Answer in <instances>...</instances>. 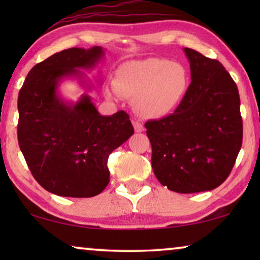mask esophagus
Instances as JSON below:
<instances>
[{
	"mask_svg": "<svg viewBox=\"0 0 260 260\" xmlns=\"http://www.w3.org/2000/svg\"><path fill=\"white\" fill-rule=\"evenodd\" d=\"M133 125H134V129L136 133H142V131L144 130L143 124L138 122V120H133Z\"/></svg>",
	"mask_w": 260,
	"mask_h": 260,
	"instance_id": "obj_1",
	"label": "esophagus"
}]
</instances>
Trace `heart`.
I'll list each match as a JSON object with an SVG mask.
<instances>
[{
    "label": "heart",
    "mask_w": 260,
    "mask_h": 260,
    "mask_svg": "<svg viewBox=\"0 0 260 260\" xmlns=\"http://www.w3.org/2000/svg\"><path fill=\"white\" fill-rule=\"evenodd\" d=\"M188 81L186 67L180 62L162 58L134 60L119 66L106 94L134 99L138 115L157 118L176 108L186 93Z\"/></svg>",
    "instance_id": "obj_1"
}]
</instances>
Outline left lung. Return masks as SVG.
Instances as JSON below:
<instances>
[{
  "instance_id": "obj_1",
  "label": "left lung",
  "mask_w": 260,
  "mask_h": 260,
  "mask_svg": "<svg viewBox=\"0 0 260 260\" xmlns=\"http://www.w3.org/2000/svg\"><path fill=\"white\" fill-rule=\"evenodd\" d=\"M191 83L172 115L144 124L151 167L169 190L199 193L219 187L232 170L243 143L240 98L221 63L183 48Z\"/></svg>"
}]
</instances>
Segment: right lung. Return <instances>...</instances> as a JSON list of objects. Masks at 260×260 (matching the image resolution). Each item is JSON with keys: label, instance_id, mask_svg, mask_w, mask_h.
<instances>
[{"label": "right lung", "instance_id": "obj_1", "mask_svg": "<svg viewBox=\"0 0 260 260\" xmlns=\"http://www.w3.org/2000/svg\"><path fill=\"white\" fill-rule=\"evenodd\" d=\"M104 55L99 46L55 53L29 71L19 92L17 140L34 179L59 197L91 198L110 181L108 158L134 135L129 115L102 116L91 97L65 102L60 83L92 69Z\"/></svg>", "mask_w": 260, "mask_h": 260}]
</instances>
